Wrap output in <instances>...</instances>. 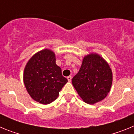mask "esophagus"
Wrapping results in <instances>:
<instances>
[{"instance_id":"obj_1","label":"esophagus","mask_w":134,"mask_h":134,"mask_svg":"<svg viewBox=\"0 0 134 134\" xmlns=\"http://www.w3.org/2000/svg\"><path fill=\"white\" fill-rule=\"evenodd\" d=\"M67 79H68V82H70L71 80H72V77H71V76H68V77H67Z\"/></svg>"}]
</instances>
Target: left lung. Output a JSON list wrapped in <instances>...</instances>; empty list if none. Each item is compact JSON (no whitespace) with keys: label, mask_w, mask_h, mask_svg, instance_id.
<instances>
[{"label":"left lung","mask_w":134,"mask_h":134,"mask_svg":"<svg viewBox=\"0 0 134 134\" xmlns=\"http://www.w3.org/2000/svg\"><path fill=\"white\" fill-rule=\"evenodd\" d=\"M112 80V72L107 62L98 54H91L84 58L72 82L82 100L93 105L106 97Z\"/></svg>","instance_id":"obj_1"}]
</instances>
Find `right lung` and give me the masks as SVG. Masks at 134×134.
Returning <instances> with one entry per match:
<instances>
[{
	"label": "right lung",
	"mask_w": 134,
	"mask_h": 134,
	"mask_svg": "<svg viewBox=\"0 0 134 134\" xmlns=\"http://www.w3.org/2000/svg\"><path fill=\"white\" fill-rule=\"evenodd\" d=\"M23 80L32 99L43 105L55 100L68 82L55 64V54L48 49L40 51L29 60L24 70Z\"/></svg>",
	"instance_id": "1"
}]
</instances>
